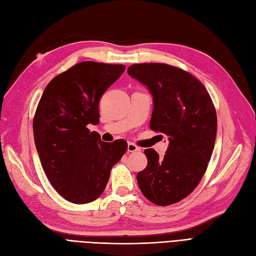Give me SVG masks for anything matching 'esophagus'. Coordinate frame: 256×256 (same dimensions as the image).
Wrapping results in <instances>:
<instances>
[{
    "label": "esophagus",
    "instance_id": "obj_1",
    "mask_svg": "<svg viewBox=\"0 0 256 256\" xmlns=\"http://www.w3.org/2000/svg\"><path fill=\"white\" fill-rule=\"evenodd\" d=\"M127 150H128V152H140V149L134 143H128Z\"/></svg>",
    "mask_w": 256,
    "mask_h": 256
}]
</instances>
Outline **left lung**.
<instances>
[{"instance_id":"8db88e82","label":"left lung","mask_w":256,"mask_h":256,"mask_svg":"<svg viewBox=\"0 0 256 256\" xmlns=\"http://www.w3.org/2000/svg\"><path fill=\"white\" fill-rule=\"evenodd\" d=\"M127 73L150 92L149 126L168 138L163 158L145 149L147 166L136 174L143 195L156 206H170L196 188L212 156L217 116L204 86L192 74L165 64H140Z\"/></svg>"}]
</instances>
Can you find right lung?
<instances>
[{"label":"right lung","instance_id":"right-lung-1","mask_svg":"<svg viewBox=\"0 0 256 256\" xmlns=\"http://www.w3.org/2000/svg\"><path fill=\"white\" fill-rule=\"evenodd\" d=\"M125 66L77 64L52 78L34 113V144L50 184L66 200L84 204L98 199L127 142L106 143L88 125L100 122L98 102Z\"/></svg>","mask_w":256,"mask_h":256}]
</instances>
